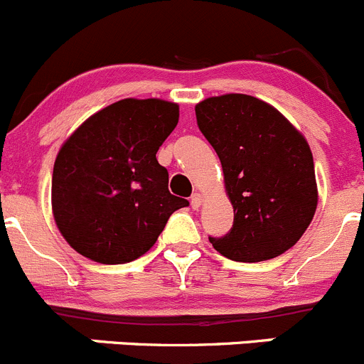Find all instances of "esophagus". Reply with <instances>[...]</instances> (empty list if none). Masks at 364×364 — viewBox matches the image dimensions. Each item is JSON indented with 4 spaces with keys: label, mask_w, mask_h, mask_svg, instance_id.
I'll return each instance as SVG.
<instances>
[{
    "label": "esophagus",
    "mask_w": 364,
    "mask_h": 364,
    "mask_svg": "<svg viewBox=\"0 0 364 364\" xmlns=\"http://www.w3.org/2000/svg\"><path fill=\"white\" fill-rule=\"evenodd\" d=\"M191 207H193L194 210H198V208L201 207V194L200 193H194L193 196H191Z\"/></svg>",
    "instance_id": "1"
}]
</instances>
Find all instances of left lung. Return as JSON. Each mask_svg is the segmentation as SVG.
Returning <instances> with one entry per match:
<instances>
[{
	"instance_id": "obj_1",
	"label": "left lung",
	"mask_w": 364,
	"mask_h": 364,
	"mask_svg": "<svg viewBox=\"0 0 364 364\" xmlns=\"http://www.w3.org/2000/svg\"><path fill=\"white\" fill-rule=\"evenodd\" d=\"M221 161L233 226L212 246L235 262L279 257L303 237L316 208L313 156L304 136L272 106L242 93L194 107Z\"/></svg>"
}]
</instances>
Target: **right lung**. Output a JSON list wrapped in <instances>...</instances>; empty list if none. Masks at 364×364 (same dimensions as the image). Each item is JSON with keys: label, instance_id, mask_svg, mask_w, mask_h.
Segmentation results:
<instances>
[{"label": "right lung", "instance_id": "right-lung-1", "mask_svg": "<svg viewBox=\"0 0 364 364\" xmlns=\"http://www.w3.org/2000/svg\"><path fill=\"white\" fill-rule=\"evenodd\" d=\"M177 124V104L124 99L65 141L53 170V214L79 255L111 265L136 260L189 205L168 191V170L156 157Z\"/></svg>", "mask_w": 364, "mask_h": 364}]
</instances>
